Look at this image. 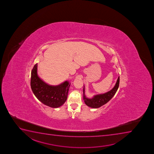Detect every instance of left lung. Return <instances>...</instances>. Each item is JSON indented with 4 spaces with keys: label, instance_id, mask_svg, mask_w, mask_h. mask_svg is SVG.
<instances>
[{
    "label": "left lung",
    "instance_id": "8db88e82",
    "mask_svg": "<svg viewBox=\"0 0 154 154\" xmlns=\"http://www.w3.org/2000/svg\"><path fill=\"white\" fill-rule=\"evenodd\" d=\"M119 77L116 82V85L113 87V89L104 94H98V95H95L92 98H88L85 96V87H83V100L85 101V103L88 106L91 108H100L102 106L107 103L113 97L119 88Z\"/></svg>",
    "mask_w": 154,
    "mask_h": 154
}]
</instances>
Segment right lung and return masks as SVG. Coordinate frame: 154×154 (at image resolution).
Masks as SVG:
<instances>
[{
	"label": "right lung",
	"instance_id": "add662e5",
	"mask_svg": "<svg viewBox=\"0 0 154 154\" xmlns=\"http://www.w3.org/2000/svg\"><path fill=\"white\" fill-rule=\"evenodd\" d=\"M38 64L31 71V89L33 94L41 103L50 107L56 108L61 106L67 100L71 83L65 81L58 85H50L43 82L37 73Z\"/></svg>",
	"mask_w": 154,
	"mask_h": 154
}]
</instances>
